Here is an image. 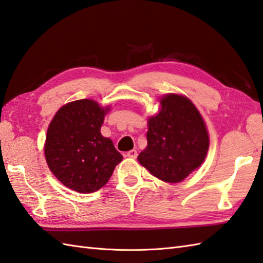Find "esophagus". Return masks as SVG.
I'll list each match as a JSON object with an SVG mask.
<instances>
[{
    "label": "esophagus",
    "mask_w": 263,
    "mask_h": 263,
    "mask_svg": "<svg viewBox=\"0 0 263 263\" xmlns=\"http://www.w3.org/2000/svg\"><path fill=\"white\" fill-rule=\"evenodd\" d=\"M126 156L127 157H132V159H136V157H137V151L136 149H132L129 152H127Z\"/></svg>",
    "instance_id": "obj_1"
}]
</instances>
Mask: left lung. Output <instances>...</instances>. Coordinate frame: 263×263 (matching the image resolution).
I'll use <instances>...</instances> for the list:
<instances>
[{
    "mask_svg": "<svg viewBox=\"0 0 263 263\" xmlns=\"http://www.w3.org/2000/svg\"><path fill=\"white\" fill-rule=\"evenodd\" d=\"M147 146L138 161L164 182L177 183L205 161L209 138L205 122L188 98L167 95L159 115L151 117Z\"/></svg>",
    "mask_w": 263,
    "mask_h": 263,
    "instance_id": "8db88e82",
    "label": "left lung"
}]
</instances>
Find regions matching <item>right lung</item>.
I'll return each instance as SVG.
<instances>
[{"label": "right lung", "mask_w": 263, "mask_h": 263, "mask_svg": "<svg viewBox=\"0 0 263 263\" xmlns=\"http://www.w3.org/2000/svg\"><path fill=\"white\" fill-rule=\"evenodd\" d=\"M103 109L89 99L58 110L47 130L45 156L52 174L67 188L91 194L108 182L122 155L101 135Z\"/></svg>", "instance_id": "1"}]
</instances>
